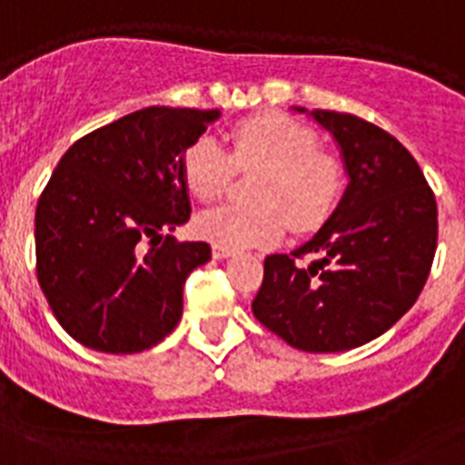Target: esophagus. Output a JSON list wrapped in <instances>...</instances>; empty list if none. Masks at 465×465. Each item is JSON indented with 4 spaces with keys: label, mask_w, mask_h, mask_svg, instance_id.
<instances>
[{
    "label": "esophagus",
    "mask_w": 465,
    "mask_h": 465,
    "mask_svg": "<svg viewBox=\"0 0 465 465\" xmlns=\"http://www.w3.org/2000/svg\"><path fill=\"white\" fill-rule=\"evenodd\" d=\"M232 248H224V245H213V257L214 260H224V257H232Z\"/></svg>",
    "instance_id": "1"
}]
</instances>
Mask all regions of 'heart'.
Segmentation results:
<instances>
[{
  "instance_id": "1",
  "label": "heart",
  "mask_w": 465,
  "mask_h": 465,
  "mask_svg": "<svg viewBox=\"0 0 465 465\" xmlns=\"http://www.w3.org/2000/svg\"><path fill=\"white\" fill-rule=\"evenodd\" d=\"M232 155L201 136L182 155L186 189L201 201L222 196L239 170L262 167L252 182V205H220L198 214L196 233L224 248H252L281 239L288 224L312 232L341 201L345 174L338 158L317 151V136L292 120L264 113L229 132Z\"/></svg>"
}]
</instances>
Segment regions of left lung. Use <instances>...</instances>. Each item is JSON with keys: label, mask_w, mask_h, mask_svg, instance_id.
<instances>
[{"label": "left lung", "mask_w": 465, "mask_h": 465, "mask_svg": "<svg viewBox=\"0 0 465 465\" xmlns=\"http://www.w3.org/2000/svg\"><path fill=\"white\" fill-rule=\"evenodd\" d=\"M310 115L341 148L350 184L305 245L267 255L252 314L298 350L345 352L383 335L419 300L438 248V203L395 136L350 113ZM305 254L315 255L307 268L294 262Z\"/></svg>", "instance_id": "obj_1"}]
</instances>
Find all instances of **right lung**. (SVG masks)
I'll return each mask as SVG.
<instances>
[{"label":"right lung","instance_id":"1","mask_svg":"<svg viewBox=\"0 0 465 465\" xmlns=\"http://www.w3.org/2000/svg\"><path fill=\"white\" fill-rule=\"evenodd\" d=\"M217 118L148 106L58 160L35 213L37 281L80 345L143 352L179 323L186 276L210 260L208 243L170 236L191 214L182 155Z\"/></svg>","mask_w":465,"mask_h":465}]
</instances>
